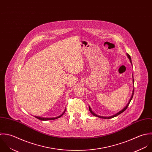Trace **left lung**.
Segmentation results:
<instances>
[{"instance_id":"left-lung-1","label":"left lung","mask_w":152,"mask_h":152,"mask_svg":"<svg viewBox=\"0 0 152 152\" xmlns=\"http://www.w3.org/2000/svg\"><path fill=\"white\" fill-rule=\"evenodd\" d=\"M127 56L129 57V59H130V62H131V63H132V59H131V57H130V55H129V54H128V53H127ZM133 83H134V79H133ZM134 88H133V93H132V97H131V98H130V100L129 101L128 104H127V105H126V107H124L122 110H121L120 111H119L118 113H117V114H114V115H112V116H110V117H102V116H99V115H96L94 113H93V112L92 111V110H91V109L90 108V106H89V110H90V113H91L93 115L96 116V117H100V118H113V117H116V116L118 115L119 114H120L121 113H122L123 112H124V111L127 109V108L128 107V106H129V104H130V101H131V100H132V98H133V94H134Z\"/></svg>"}]
</instances>
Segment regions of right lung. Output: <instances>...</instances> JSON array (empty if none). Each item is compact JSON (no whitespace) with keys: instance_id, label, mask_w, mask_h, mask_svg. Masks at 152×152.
I'll return each instance as SVG.
<instances>
[{"instance_id":"1","label":"right lung","mask_w":152,"mask_h":152,"mask_svg":"<svg viewBox=\"0 0 152 152\" xmlns=\"http://www.w3.org/2000/svg\"><path fill=\"white\" fill-rule=\"evenodd\" d=\"M65 110L61 115H59L58 117H53V118H43V117H37V116H35V117L36 118H37L38 119H39L40 120H43V121H47V120H55V119H56V118H58L61 117L65 113Z\"/></svg>"}]
</instances>
